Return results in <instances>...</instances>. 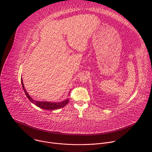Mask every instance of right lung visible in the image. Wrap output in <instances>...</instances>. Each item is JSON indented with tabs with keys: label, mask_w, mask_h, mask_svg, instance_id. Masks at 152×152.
Instances as JSON below:
<instances>
[{
	"label": "right lung",
	"mask_w": 152,
	"mask_h": 152,
	"mask_svg": "<svg viewBox=\"0 0 152 152\" xmlns=\"http://www.w3.org/2000/svg\"><path fill=\"white\" fill-rule=\"evenodd\" d=\"M21 84H22V86H23V88L24 90V91L25 93L26 96H27V97L28 98V99L34 104H35L37 106L41 108V109H44L46 110H57L59 109V108H61L63 107L64 106H66L69 101V99H66L65 100L62 102H56V103H53V102H39V101H36L35 100H34L28 93V92L26 91V90L25 88V86L23 85V80L22 79H21Z\"/></svg>",
	"instance_id": "add662e5"
}]
</instances>
